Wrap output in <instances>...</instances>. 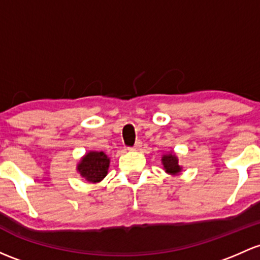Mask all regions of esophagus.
Masks as SVG:
<instances>
[{"label": "esophagus", "mask_w": 260, "mask_h": 260, "mask_svg": "<svg viewBox=\"0 0 260 260\" xmlns=\"http://www.w3.org/2000/svg\"><path fill=\"white\" fill-rule=\"evenodd\" d=\"M141 147H142V142L137 141V142H136L135 146H133L132 148H129V149H131V151H139V149H141Z\"/></svg>", "instance_id": "obj_1"}]
</instances>
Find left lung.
<instances>
[{
	"label": "left lung",
	"instance_id": "left-lung-1",
	"mask_svg": "<svg viewBox=\"0 0 260 260\" xmlns=\"http://www.w3.org/2000/svg\"><path fill=\"white\" fill-rule=\"evenodd\" d=\"M162 165L166 173L171 174V176H178L183 172V167L179 166L178 157L173 151L165 153L162 155Z\"/></svg>",
	"mask_w": 260,
	"mask_h": 260
}]
</instances>
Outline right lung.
I'll list each match as a JSON object with an SVG mask.
<instances>
[{
  "label": "right lung",
  "instance_id": "right-lung-1",
  "mask_svg": "<svg viewBox=\"0 0 260 260\" xmlns=\"http://www.w3.org/2000/svg\"><path fill=\"white\" fill-rule=\"evenodd\" d=\"M111 159L105 152L89 151L78 162L77 173L88 183H100L108 174Z\"/></svg>",
  "mask_w": 260,
  "mask_h": 260
}]
</instances>
